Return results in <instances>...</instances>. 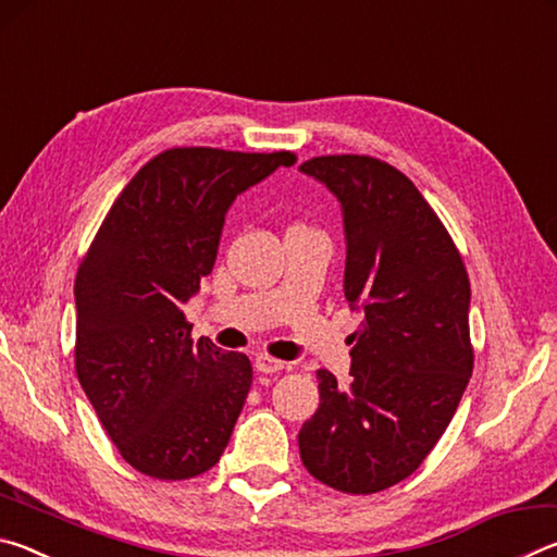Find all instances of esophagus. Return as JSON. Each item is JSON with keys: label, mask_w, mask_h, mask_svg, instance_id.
Returning <instances> with one entry per match:
<instances>
[{"label": "esophagus", "mask_w": 557, "mask_h": 557, "mask_svg": "<svg viewBox=\"0 0 557 557\" xmlns=\"http://www.w3.org/2000/svg\"><path fill=\"white\" fill-rule=\"evenodd\" d=\"M256 369L260 373H277L285 369V361H277V358H272L268 354H258L256 356Z\"/></svg>", "instance_id": "1"}]
</instances>
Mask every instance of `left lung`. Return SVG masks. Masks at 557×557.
Masks as SVG:
<instances>
[{
	"label": "left lung",
	"mask_w": 557,
	"mask_h": 557,
	"mask_svg": "<svg viewBox=\"0 0 557 557\" xmlns=\"http://www.w3.org/2000/svg\"><path fill=\"white\" fill-rule=\"evenodd\" d=\"M299 172L342 203L344 295L363 317L351 383L317 373L319 410L299 430V455L336 492L375 494L422 465L467 391L469 277L437 213L395 166L334 154Z\"/></svg>",
	"instance_id": "left-lung-1"
}]
</instances>
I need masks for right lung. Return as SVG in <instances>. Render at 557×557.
<instances>
[{
	"mask_svg": "<svg viewBox=\"0 0 557 557\" xmlns=\"http://www.w3.org/2000/svg\"><path fill=\"white\" fill-rule=\"evenodd\" d=\"M295 154L166 149L122 188L75 277V371L122 459L199 476L228 447L252 383L245 354L191 342L184 305L211 275L225 213Z\"/></svg>",
	"mask_w": 557,
	"mask_h": 557,
	"instance_id": "obj_1",
	"label": "right lung"
}]
</instances>
